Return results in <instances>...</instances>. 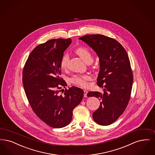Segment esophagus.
Segmentation results:
<instances>
[{
	"label": "esophagus",
	"instance_id": "1",
	"mask_svg": "<svg viewBox=\"0 0 155 155\" xmlns=\"http://www.w3.org/2000/svg\"><path fill=\"white\" fill-rule=\"evenodd\" d=\"M84 97H87V90H84Z\"/></svg>",
	"mask_w": 155,
	"mask_h": 155
}]
</instances>
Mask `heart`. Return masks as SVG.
<instances>
[{
  "label": "heart",
  "instance_id": "1",
  "mask_svg": "<svg viewBox=\"0 0 155 155\" xmlns=\"http://www.w3.org/2000/svg\"><path fill=\"white\" fill-rule=\"evenodd\" d=\"M75 53L77 54L87 64L93 62V56L91 51L84 47H80L75 50ZM69 56L68 54L62 55L60 65L63 70H66L68 67ZM91 80V77L88 75H74L71 78L70 81L75 85L85 87L88 85V81Z\"/></svg>",
  "mask_w": 155,
  "mask_h": 155
}]
</instances>
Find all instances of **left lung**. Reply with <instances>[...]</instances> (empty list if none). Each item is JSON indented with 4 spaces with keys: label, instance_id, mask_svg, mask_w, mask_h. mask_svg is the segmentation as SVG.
Here are the masks:
<instances>
[{
    "label": "left lung",
    "instance_id": "1",
    "mask_svg": "<svg viewBox=\"0 0 155 155\" xmlns=\"http://www.w3.org/2000/svg\"><path fill=\"white\" fill-rule=\"evenodd\" d=\"M79 39L92 47L99 57L97 84L103 87V92L87 94L101 101L99 108L93 113V120L102 126L110 125L124 113L130 100L133 75L129 56L123 46L111 37L87 35Z\"/></svg>",
    "mask_w": 155,
    "mask_h": 155
}]
</instances>
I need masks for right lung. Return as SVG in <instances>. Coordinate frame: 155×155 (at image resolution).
<instances>
[{
    "label": "right lung",
    "mask_w": 155,
    "mask_h": 155,
    "mask_svg": "<svg viewBox=\"0 0 155 155\" xmlns=\"http://www.w3.org/2000/svg\"><path fill=\"white\" fill-rule=\"evenodd\" d=\"M71 43L70 38L52 39L33 50L25 62L22 82L31 109L45 124L62 128L70 123L73 111L82 100L84 91L77 87L65 88L60 62Z\"/></svg>",
    "instance_id": "1"
}]
</instances>
